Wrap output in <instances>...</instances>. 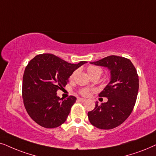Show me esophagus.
I'll list each match as a JSON object with an SVG mask.
<instances>
[{
  "label": "esophagus",
  "instance_id": "1",
  "mask_svg": "<svg viewBox=\"0 0 156 156\" xmlns=\"http://www.w3.org/2000/svg\"><path fill=\"white\" fill-rule=\"evenodd\" d=\"M78 100L79 101H80V102H84V101H86V99L84 98H78Z\"/></svg>",
  "mask_w": 156,
  "mask_h": 156
}]
</instances>
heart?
<instances>
[{"label": "heart", "mask_w": 156, "mask_h": 156, "mask_svg": "<svg viewBox=\"0 0 156 156\" xmlns=\"http://www.w3.org/2000/svg\"><path fill=\"white\" fill-rule=\"evenodd\" d=\"M87 71H88V74L90 75V77L94 76H99L101 77V75L103 74V70L102 68L98 67V66H90L87 68ZM75 74H76V72H74L70 76V78H73V77L75 76ZM80 93L83 96H88L90 95V90L88 89H81L80 90Z\"/></svg>", "instance_id": "obj_1"}]
</instances>
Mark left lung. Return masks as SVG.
I'll list each match as a JSON object with an SVG mask.
<instances>
[{"label":"left lung","mask_w":156,"mask_h":156,"mask_svg":"<svg viewBox=\"0 0 156 156\" xmlns=\"http://www.w3.org/2000/svg\"><path fill=\"white\" fill-rule=\"evenodd\" d=\"M90 63L108 68L111 80L99 94L108 98V101L101 105L96 102L95 108L88 113L89 120L100 129H113L123 123L133 110L139 88L138 73L129 59L117 55Z\"/></svg>","instance_id":"1"}]
</instances>
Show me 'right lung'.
<instances>
[{"label": "right lung", "mask_w": 156, "mask_h": 156, "mask_svg": "<svg viewBox=\"0 0 156 156\" xmlns=\"http://www.w3.org/2000/svg\"><path fill=\"white\" fill-rule=\"evenodd\" d=\"M86 63H69L50 53L30 60L23 77L22 95L27 113L36 123L53 128L66 121L76 98L70 95L63 100L57 90L63 88L73 73Z\"/></svg>", "instance_id": "obj_1"}]
</instances>
